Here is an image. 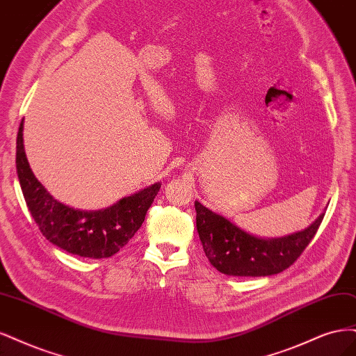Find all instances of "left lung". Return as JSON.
<instances>
[{
	"mask_svg": "<svg viewBox=\"0 0 356 356\" xmlns=\"http://www.w3.org/2000/svg\"><path fill=\"white\" fill-rule=\"evenodd\" d=\"M197 231L211 265L231 277H269L285 270L315 236L324 213L300 232L261 238L245 232L225 216L195 201Z\"/></svg>",
	"mask_w": 356,
	"mask_h": 356,
	"instance_id": "1",
	"label": "left lung"
}]
</instances>
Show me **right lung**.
Masks as SVG:
<instances>
[{"label":"right lung","instance_id":"1","mask_svg":"<svg viewBox=\"0 0 356 356\" xmlns=\"http://www.w3.org/2000/svg\"><path fill=\"white\" fill-rule=\"evenodd\" d=\"M16 168L22 192L33 220L51 244L71 254L111 257L142 226L146 211L161 188L154 183L102 210H79L57 201L32 173L24 146V121L16 140Z\"/></svg>","mask_w":356,"mask_h":356}]
</instances>
